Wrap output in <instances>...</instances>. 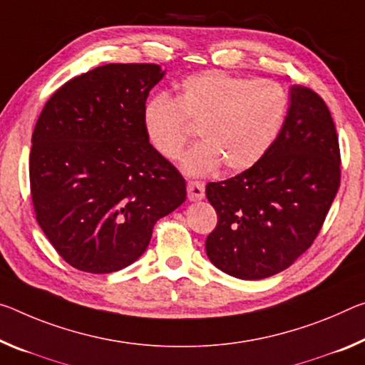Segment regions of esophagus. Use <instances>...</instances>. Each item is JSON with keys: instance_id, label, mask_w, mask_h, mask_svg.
Returning a JSON list of instances; mask_svg holds the SVG:
<instances>
[{"instance_id": "1", "label": "esophagus", "mask_w": 365, "mask_h": 365, "mask_svg": "<svg viewBox=\"0 0 365 365\" xmlns=\"http://www.w3.org/2000/svg\"><path fill=\"white\" fill-rule=\"evenodd\" d=\"M187 192L190 201H198L205 198V183L200 180H188Z\"/></svg>"}]
</instances>
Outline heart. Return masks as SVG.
I'll use <instances>...</instances> for the list:
<instances>
[{"instance_id": "heart-1", "label": "heart", "mask_w": 365, "mask_h": 365, "mask_svg": "<svg viewBox=\"0 0 365 365\" xmlns=\"http://www.w3.org/2000/svg\"><path fill=\"white\" fill-rule=\"evenodd\" d=\"M287 94L269 79H248L211 69L183 81L175 99L158 94L143 107L149 143L175 160L195 130L203 143L183 158V169L201 175L224 164L225 172L250 169L268 153L284 126Z\"/></svg>"}]
</instances>
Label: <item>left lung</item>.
<instances>
[{
	"label": "left lung",
	"instance_id": "8db88e82",
	"mask_svg": "<svg viewBox=\"0 0 365 365\" xmlns=\"http://www.w3.org/2000/svg\"><path fill=\"white\" fill-rule=\"evenodd\" d=\"M339 182L331 113L317 92L294 86L284 126L268 153L239 175L206 185L217 214L207 258L239 279L286 269L314 244Z\"/></svg>",
	"mask_w": 365,
	"mask_h": 365
}]
</instances>
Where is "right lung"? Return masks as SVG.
I'll return each mask as SVG.
<instances>
[{
  "label": "right lung",
  "instance_id": "add662e5",
  "mask_svg": "<svg viewBox=\"0 0 365 365\" xmlns=\"http://www.w3.org/2000/svg\"><path fill=\"white\" fill-rule=\"evenodd\" d=\"M162 76L154 63H110L69 79L40 113L29 160L32 205L73 268L106 274L136 262L154 224L187 198L182 173L143 125Z\"/></svg>",
  "mask_w": 365,
  "mask_h": 365
}]
</instances>
